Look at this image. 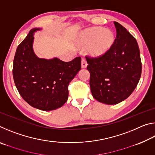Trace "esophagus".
<instances>
[{"label":"esophagus","instance_id":"1","mask_svg":"<svg viewBox=\"0 0 155 155\" xmlns=\"http://www.w3.org/2000/svg\"><path fill=\"white\" fill-rule=\"evenodd\" d=\"M87 66V61H86V60L83 58L82 60H81V68H86Z\"/></svg>","mask_w":155,"mask_h":155}]
</instances>
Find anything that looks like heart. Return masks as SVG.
Listing matches in <instances>:
<instances>
[{
  "label": "heart",
  "mask_w": 155,
  "mask_h": 155,
  "mask_svg": "<svg viewBox=\"0 0 155 155\" xmlns=\"http://www.w3.org/2000/svg\"><path fill=\"white\" fill-rule=\"evenodd\" d=\"M114 40V34L110 29L100 27H91L81 33L77 44L81 48H87L91 57H98L109 51Z\"/></svg>",
  "instance_id": "1"
}]
</instances>
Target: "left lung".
<instances>
[{
  "label": "left lung",
  "mask_w": 155,
  "mask_h": 155,
  "mask_svg": "<svg viewBox=\"0 0 155 155\" xmlns=\"http://www.w3.org/2000/svg\"><path fill=\"white\" fill-rule=\"evenodd\" d=\"M114 25L116 39L109 51L98 58L86 57L92 96L107 104L127 99L137 87L141 74L137 41L118 22H114Z\"/></svg>",
  "instance_id": "1"
}]
</instances>
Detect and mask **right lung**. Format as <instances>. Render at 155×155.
Listing matches in <instances>:
<instances>
[{
    "label": "right lung",
    "instance_id": "right-lung-1",
    "mask_svg": "<svg viewBox=\"0 0 155 155\" xmlns=\"http://www.w3.org/2000/svg\"><path fill=\"white\" fill-rule=\"evenodd\" d=\"M33 28L18 46L13 77L22 98L34 108L51 111L62 107L68 98V85L81 70V59L64 62L54 57L39 58L33 51Z\"/></svg>",
    "mask_w": 155,
    "mask_h": 155
}]
</instances>
